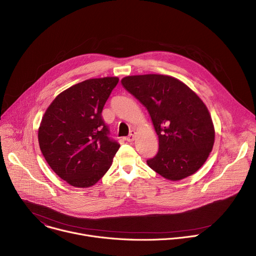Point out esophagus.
I'll return each instance as SVG.
<instances>
[{
    "label": "esophagus",
    "instance_id": "1",
    "mask_svg": "<svg viewBox=\"0 0 256 256\" xmlns=\"http://www.w3.org/2000/svg\"><path fill=\"white\" fill-rule=\"evenodd\" d=\"M136 138V132L134 130H130V134L126 138L128 142H134Z\"/></svg>",
    "mask_w": 256,
    "mask_h": 256
}]
</instances>
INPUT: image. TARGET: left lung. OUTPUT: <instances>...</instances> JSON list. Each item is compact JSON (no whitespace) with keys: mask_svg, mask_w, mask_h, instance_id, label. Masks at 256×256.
<instances>
[{"mask_svg":"<svg viewBox=\"0 0 256 256\" xmlns=\"http://www.w3.org/2000/svg\"><path fill=\"white\" fill-rule=\"evenodd\" d=\"M122 85L151 116L159 138L157 155L147 164L177 181L196 173L212 150L214 128L206 104L184 82L166 75L122 78Z\"/></svg>","mask_w":256,"mask_h":256,"instance_id":"obj_1","label":"left lung"}]
</instances>
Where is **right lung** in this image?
Wrapping results in <instances>:
<instances>
[{"instance_id":"right-lung-1","label":"right lung","mask_w":256,"mask_h":256,"mask_svg":"<svg viewBox=\"0 0 256 256\" xmlns=\"http://www.w3.org/2000/svg\"><path fill=\"white\" fill-rule=\"evenodd\" d=\"M118 77L83 81L60 93L48 107L38 142L50 167L66 184L90 188L110 168L120 149L109 138L102 109Z\"/></svg>"}]
</instances>
